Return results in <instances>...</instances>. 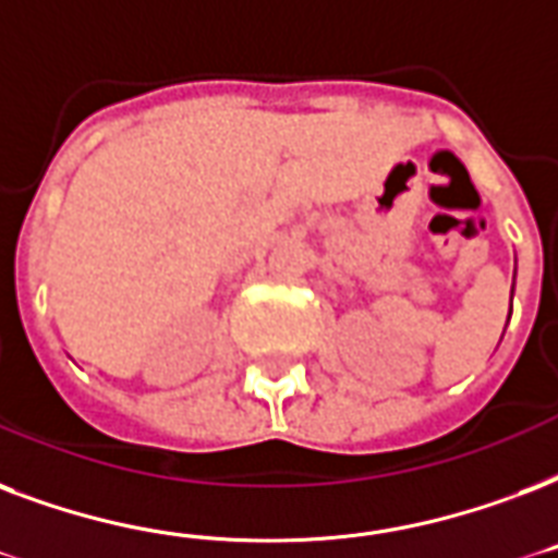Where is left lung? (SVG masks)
Returning <instances> with one entry per match:
<instances>
[{
  "mask_svg": "<svg viewBox=\"0 0 558 558\" xmlns=\"http://www.w3.org/2000/svg\"><path fill=\"white\" fill-rule=\"evenodd\" d=\"M512 292H515V283H512Z\"/></svg>",
  "mask_w": 558,
  "mask_h": 558,
  "instance_id": "left-lung-1",
  "label": "left lung"
}]
</instances>
